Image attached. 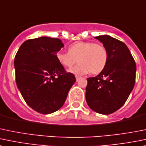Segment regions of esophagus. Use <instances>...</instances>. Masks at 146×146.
Returning <instances> with one entry per match:
<instances>
[{
  "instance_id": "esophagus-1",
  "label": "esophagus",
  "mask_w": 146,
  "mask_h": 146,
  "mask_svg": "<svg viewBox=\"0 0 146 146\" xmlns=\"http://www.w3.org/2000/svg\"><path fill=\"white\" fill-rule=\"evenodd\" d=\"M80 76H76V80H77V81H78V80H79V79H80Z\"/></svg>"
}]
</instances>
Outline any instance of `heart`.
Returning <instances> with one entry per match:
<instances>
[{
  "instance_id": "heart-1",
  "label": "heart",
  "mask_w": 146,
  "mask_h": 146,
  "mask_svg": "<svg viewBox=\"0 0 146 146\" xmlns=\"http://www.w3.org/2000/svg\"><path fill=\"white\" fill-rule=\"evenodd\" d=\"M58 61L66 68H71L78 60L79 63L69 72L76 75L90 73L98 74L106 67L108 51L99 43L78 41L68 48V52L59 51L56 53Z\"/></svg>"
}]
</instances>
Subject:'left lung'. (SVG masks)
<instances>
[{"mask_svg":"<svg viewBox=\"0 0 146 146\" xmlns=\"http://www.w3.org/2000/svg\"><path fill=\"white\" fill-rule=\"evenodd\" d=\"M95 38L107 50L108 61L98 76L87 78L86 100L93 111L108 115L118 111L128 99L135 85L136 66L124 43L107 35Z\"/></svg>","mask_w":146,"mask_h":146,"instance_id":"left-lung-1","label":"left lung"}]
</instances>
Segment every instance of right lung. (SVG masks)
<instances>
[{
    "label": "right lung",
    "instance_id": "1",
    "mask_svg": "<svg viewBox=\"0 0 146 146\" xmlns=\"http://www.w3.org/2000/svg\"><path fill=\"white\" fill-rule=\"evenodd\" d=\"M63 46L59 38L44 36L25 41L15 55L18 88L27 104L40 113L59 110L76 80L56 58Z\"/></svg>",
    "mask_w": 146,
    "mask_h": 146
}]
</instances>
